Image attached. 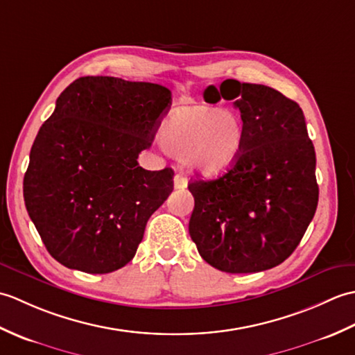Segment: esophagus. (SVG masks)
<instances>
[{
    "mask_svg": "<svg viewBox=\"0 0 355 355\" xmlns=\"http://www.w3.org/2000/svg\"><path fill=\"white\" fill-rule=\"evenodd\" d=\"M173 186H175V189H184V187H187V178L183 173H177L175 178H173Z\"/></svg>",
    "mask_w": 355,
    "mask_h": 355,
    "instance_id": "34e87169",
    "label": "esophagus"
}]
</instances>
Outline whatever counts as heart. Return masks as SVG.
<instances>
[{"instance_id": "b5f03b06", "label": "heart", "mask_w": 355, "mask_h": 355, "mask_svg": "<svg viewBox=\"0 0 355 355\" xmlns=\"http://www.w3.org/2000/svg\"><path fill=\"white\" fill-rule=\"evenodd\" d=\"M244 137L245 126L236 111L202 103L172 110L160 130L163 146L205 175L227 171L238 160Z\"/></svg>"}]
</instances>
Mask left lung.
<instances>
[{
    "label": "left lung",
    "instance_id": "1",
    "mask_svg": "<svg viewBox=\"0 0 355 355\" xmlns=\"http://www.w3.org/2000/svg\"><path fill=\"white\" fill-rule=\"evenodd\" d=\"M235 101L244 146L216 180L189 183L195 206L189 235L210 266L256 273L296 250L318 209L315 153L299 105L275 88L224 80L205 101Z\"/></svg>",
    "mask_w": 355,
    "mask_h": 355
}]
</instances>
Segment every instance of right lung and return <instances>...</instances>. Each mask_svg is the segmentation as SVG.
I'll return each instance as SVG.
<instances>
[{"label":"right lung","instance_id":"1","mask_svg":"<svg viewBox=\"0 0 355 355\" xmlns=\"http://www.w3.org/2000/svg\"><path fill=\"white\" fill-rule=\"evenodd\" d=\"M171 92L150 82L79 78L40 128L24 175L30 220L67 268L111 273L130 262L149 216L173 191V171H146Z\"/></svg>","mask_w":355,"mask_h":355}]
</instances>
